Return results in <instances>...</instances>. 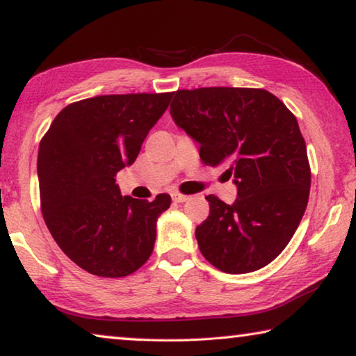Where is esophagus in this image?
I'll return each instance as SVG.
<instances>
[{
	"label": "esophagus",
	"mask_w": 356,
	"mask_h": 356,
	"mask_svg": "<svg viewBox=\"0 0 356 356\" xmlns=\"http://www.w3.org/2000/svg\"><path fill=\"white\" fill-rule=\"evenodd\" d=\"M171 196H172V201H174V202H185L186 200H188V196L182 195V193H179V191L171 193Z\"/></svg>",
	"instance_id": "34e87169"
}]
</instances>
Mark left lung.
Here are the masks:
<instances>
[{
  "instance_id": "obj_1",
  "label": "left lung",
  "mask_w": 356,
  "mask_h": 356,
  "mask_svg": "<svg viewBox=\"0 0 356 356\" xmlns=\"http://www.w3.org/2000/svg\"><path fill=\"white\" fill-rule=\"evenodd\" d=\"M171 116L200 143L209 166H225L237 185L234 204L209 195L196 227L202 256L221 272L265 267L281 254L308 206L311 168L297 118L265 89L200 88L172 94Z\"/></svg>"
}]
</instances>
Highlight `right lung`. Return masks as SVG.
Here are the masks:
<instances>
[{
	"label": "right lung",
	"instance_id": "right-lung-1",
	"mask_svg": "<svg viewBox=\"0 0 356 356\" xmlns=\"http://www.w3.org/2000/svg\"><path fill=\"white\" fill-rule=\"evenodd\" d=\"M172 92L114 94L74 102L44 135L38 155L40 207L70 261L91 275L122 278L152 254L156 218L171 206L120 195L118 171L136 160Z\"/></svg>",
	"mask_w": 356,
	"mask_h": 356
}]
</instances>
